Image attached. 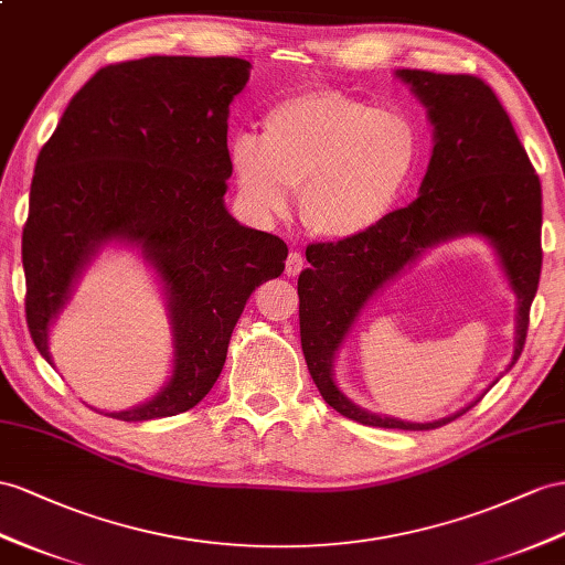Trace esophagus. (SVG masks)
<instances>
[{"label":"esophagus","instance_id":"obj_1","mask_svg":"<svg viewBox=\"0 0 565 565\" xmlns=\"http://www.w3.org/2000/svg\"><path fill=\"white\" fill-rule=\"evenodd\" d=\"M302 265H306V259H302L300 253H291V255H288V257H286V274H288V277H298Z\"/></svg>","mask_w":565,"mask_h":565}]
</instances>
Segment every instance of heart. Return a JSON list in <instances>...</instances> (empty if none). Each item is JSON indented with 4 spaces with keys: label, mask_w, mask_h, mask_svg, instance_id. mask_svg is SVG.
I'll use <instances>...</instances> for the list:
<instances>
[{
    "label": "heart",
    "mask_w": 565,
    "mask_h": 565,
    "mask_svg": "<svg viewBox=\"0 0 565 565\" xmlns=\"http://www.w3.org/2000/svg\"><path fill=\"white\" fill-rule=\"evenodd\" d=\"M423 136L406 111L374 109L337 90L279 99L263 136L231 138L228 162L243 205L269 222L300 189V222L327 241H351L380 226L420 164Z\"/></svg>",
    "instance_id": "1"
}]
</instances>
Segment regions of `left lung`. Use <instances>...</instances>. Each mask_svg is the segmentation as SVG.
<instances>
[{
	"mask_svg": "<svg viewBox=\"0 0 565 565\" xmlns=\"http://www.w3.org/2000/svg\"><path fill=\"white\" fill-rule=\"evenodd\" d=\"M396 78L420 99L434 126V148L420 195L363 236L308 245L310 267L298 277V315L302 355L331 408L367 427L420 431L448 425L482 396L431 423H406L370 413L339 388L337 353L384 286L439 243L477 236L494 248L503 277L515 294L511 370L523 353L530 306L540 286L542 185L509 114L484 81L417 68H398Z\"/></svg>",
	"mask_w": 565,
	"mask_h": 565,
	"instance_id": "left-lung-1",
	"label": "left lung"
}]
</instances>
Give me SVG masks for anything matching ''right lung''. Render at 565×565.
<instances>
[{
  "instance_id": "1",
  "label": "right lung",
  "mask_w": 565,
  "mask_h": 565,
  "mask_svg": "<svg viewBox=\"0 0 565 565\" xmlns=\"http://www.w3.org/2000/svg\"><path fill=\"white\" fill-rule=\"evenodd\" d=\"M250 78L236 56H145L99 68L42 145L23 228L25 317L54 365L50 329L107 245L138 250L162 284L171 377L134 408L142 423L191 411L222 374L228 339L255 288L281 277L286 243L238 224L228 105Z\"/></svg>"
}]
</instances>
